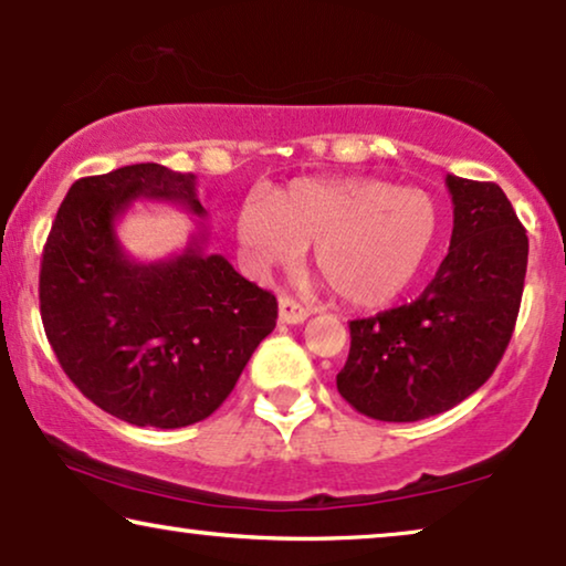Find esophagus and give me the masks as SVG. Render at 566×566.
<instances>
[{
  "label": "esophagus",
  "mask_w": 566,
  "mask_h": 566,
  "mask_svg": "<svg viewBox=\"0 0 566 566\" xmlns=\"http://www.w3.org/2000/svg\"><path fill=\"white\" fill-rule=\"evenodd\" d=\"M277 316H281L283 324H301L312 316V308L301 306L291 296H281V301H277Z\"/></svg>",
  "instance_id": "obj_1"
}]
</instances>
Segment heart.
Returning <instances> with one entry per match:
<instances>
[{"mask_svg": "<svg viewBox=\"0 0 566 566\" xmlns=\"http://www.w3.org/2000/svg\"><path fill=\"white\" fill-rule=\"evenodd\" d=\"M237 242L252 270L293 265L314 244L329 289L353 306H384L405 293L432 250L438 213L428 192L376 177L293 180L237 211Z\"/></svg>", "mask_w": 566, "mask_h": 566, "instance_id": "heart-1", "label": "heart"}]
</instances>
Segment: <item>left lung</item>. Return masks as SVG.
Wrapping results in <instances>:
<instances>
[{"label": "left lung", "instance_id": "8db88e82", "mask_svg": "<svg viewBox=\"0 0 566 566\" xmlns=\"http://www.w3.org/2000/svg\"><path fill=\"white\" fill-rule=\"evenodd\" d=\"M453 234L422 296L350 322L337 391L360 415L417 422L471 397L494 374L521 308L528 237L494 182L446 177Z\"/></svg>", "mask_w": 566, "mask_h": 566}]
</instances>
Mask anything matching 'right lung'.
I'll return each instance as SVG.
<instances>
[{"mask_svg": "<svg viewBox=\"0 0 566 566\" xmlns=\"http://www.w3.org/2000/svg\"><path fill=\"white\" fill-rule=\"evenodd\" d=\"M172 200L203 219L196 175L128 165L69 188L41 262V319L64 374L107 415L175 430L223 405L277 301L206 254L192 234L180 254L136 262L115 223L134 200Z\"/></svg>", "mask_w": 566, "mask_h": 566, "instance_id": "1", "label": "right lung"}]
</instances>
